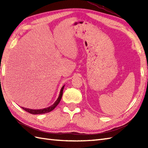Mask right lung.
Wrapping results in <instances>:
<instances>
[{"label": "right lung", "instance_id": "1", "mask_svg": "<svg viewBox=\"0 0 148 148\" xmlns=\"http://www.w3.org/2000/svg\"><path fill=\"white\" fill-rule=\"evenodd\" d=\"M65 85L63 86L62 89L60 90V95L58 96V98L57 99V100H56L55 102L53 103V104L51 106L48 107V108H45V109H27L25 108H21L23 109L25 111L30 113V114H45V113L47 112H49L50 111H53V109H54L57 105L59 103V102H60L61 99H62V97L63 95V90H64V88Z\"/></svg>", "mask_w": 148, "mask_h": 148}]
</instances>
